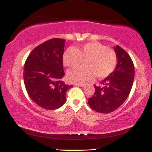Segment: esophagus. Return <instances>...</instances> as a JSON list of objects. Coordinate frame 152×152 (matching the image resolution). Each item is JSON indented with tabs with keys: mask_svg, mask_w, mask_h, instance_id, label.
<instances>
[{
	"mask_svg": "<svg viewBox=\"0 0 152 152\" xmlns=\"http://www.w3.org/2000/svg\"><path fill=\"white\" fill-rule=\"evenodd\" d=\"M76 86H78V87H85V85H81V84H76Z\"/></svg>",
	"mask_w": 152,
	"mask_h": 152,
	"instance_id": "34e87169",
	"label": "esophagus"
}]
</instances>
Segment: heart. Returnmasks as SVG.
<instances>
[{"mask_svg":"<svg viewBox=\"0 0 152 152\" xmlns=\"http://www.w3.org/2000/svg\"><path fill=\"white\" fill-rule=\"evenodd\" d=\"M82 59H85V66L67 72V78L70 82L84 84L94 76L105 78L114 72L118 57L114 50L97 42H88L76 49L69 48L63 56V65L67 67H77Z\"/></svg>","mask_w":152,"mask_h":152,"instance_id":"obj_1","label":"heart"}]
</instances>
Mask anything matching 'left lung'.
<instances>
[{
	"label": "left lung",
	"mask_w": 152,
	"mask_h": 152,
	"mask_svg": "<svg viewBox=\"0 0 152 152\" xmlns=\"http://www.w3.org/2000/svg\"><path fill=\"white\" fill-rule=\"evenodd\" d=\"M114 50L118 57L116 69L100 82V86L94 85V94L88 100L93 110L103 114L114 112L123 104L134 82V65L131 57L118 45Z\"/></svg>",
	"instance_id": "8db88e82"
}]
</instances>
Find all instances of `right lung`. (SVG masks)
<instances>
[{
	"label": "right lung",
	"mask_w": 152,
	"mask_h": 152,
	"mask_svg": "<svg viewBox=\"0 0 152 152\" xmlns=\"http://www.w3.org/2000/svg\"><path fill=\"white\" fill-rule=\"evenodd\" d=\"M65 40L56 38L34 48L25 63L23 78L27 92L40 107L56 110L65 102L73 85L62 80L65 75L63 56Z\"/></svg>",
	"instance_id": "right-lung-1"
}]
</instances>
